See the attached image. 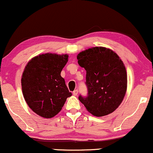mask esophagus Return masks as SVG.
<instances>
[{"label": "esophagus", "instance_id": "1", "mask_svg": "<svg viewBox=\"0 0 153 153\" xmlns=\"http://www.w3.org/2000/svg\"><path fill=\"white\" fill-rule=\"evenodd\" d=\"M73 95L74 96H76L77 95H78V90H75V91H73Z\"/></svg>", "mask_w": 153, "mask_h": 153}]
</instances>
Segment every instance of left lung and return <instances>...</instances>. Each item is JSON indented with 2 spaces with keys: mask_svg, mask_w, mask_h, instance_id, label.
<instances>
[{
  "mask_svg": "<svg viewBox=\"0 0 153 153\" xmlns=\"http://www.w3.org/2000/svg\"><path fill=\"white\" fill-rule=\"evenodd\" d=\"M78 63L86 71L88 96L79 100L93 116L111 114L120 106L127 91L125 65L111 49L96 47L80 52Z\"/></svg>",
  "mask_w": 153,
  "mask_h": 153,
  "instance_id": "1",
  "label": "left lung"
}]
</instances>
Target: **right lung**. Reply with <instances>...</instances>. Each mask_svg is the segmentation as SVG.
<instances>
[{"label":"right lung","instance_id":"obj_1","mask_svg":"<svg viewBox=\"0 0 153 153\" xmlns=\"http://www.w3.org/2000/svg\"><path fill=\"white\" fill-rule=\"evenodd\" d=\"M68 61V54L45 53L33 58L22 77L23 95L38 116L51 118L61 111L72 93L60 73Z\"/></svg>","mask_w":153,"mask_h":153}]
</instances>
